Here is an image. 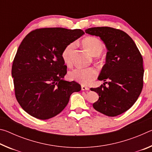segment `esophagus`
<instances>
[{
    "mask_svg": "<svg viewBox=\"0 0 152 152\" xmlns=\"http://www.w3.org/2000/svg\"><path fill=\"white\" fill-rule=\"evenodd\" d=\"M81 88H82V91H88V90H89L88 87H87L86 86H84V85L81 86Z\"/></svg>",
    "mask_w": 152,
    "mask_h": 152,
    "instance_id": "34e87169",
    "label": "esophagus"
}]
</instances>
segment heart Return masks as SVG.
<instances>
[{"instance_id":"1","label":"heart","mask_w":152,"mask_h":152,"mask_svg":"<svg viewBox=\"0 0 152 152\" xmlns=\"http://www.w3.org/2000/svg\"><path fill=\"white\" fill-rule=\"evenodd\" d=\"M82 45L86 51L92 56H99L104 48L103 42L99 38L94 36H88L82 41ZM75 47L74 43L66 45L61 52V58L64 64L67 66L71 65V53ZM100 61L103 59H99ZM98 75V71L93 67L81 68H76L70 71L68 74V78L72 80H75L82 84L86 85L93 81Z\"/></svg>"}]
</instances>
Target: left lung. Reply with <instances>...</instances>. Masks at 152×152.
Here are the masks:
<instances>
[{
  "label": "left lung",
  "mask_w": 152,
  "mask_h": 152,
  "mask_svg": "<svg viewBox=\"0 0 152 152\" xmlns=\"http://www.w3.org/2000/svg\"><path fill=\"white\" fill-rule=\"evenodd\" d=\"M85 32L101 37L108 50L106 64L98 78L105 83L91 88L99 96L93 107L107 116H117L133 106L142 91V56L132 38L121 30L97 27L87 29Z\"/></svg>",
  "instance_id": "8db88e82"
}]
</instances>
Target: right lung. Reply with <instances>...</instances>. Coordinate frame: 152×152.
Listing matches in <instances>:
<instances>
[{
  "label": "right lung",
  "mask_w": 152,
  "mask_h": 152,
  "mask_svg": "<svg viewBox=\"0 0 152 152\" xmlns=\"http://www.w3.org/2000/svg\"><path fill=\"white\" fill-rule=\"evenodd\" d=\"M83 34L81 29L40 28L22 41L11 73L15 97L28 114L42 120L55 117L68 104L72 93L80 91L76 82L62 80L67 66L61 52Z\"/></svg>",
  "instance_id": "obj_1"
}]
</instances>
